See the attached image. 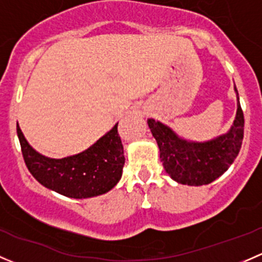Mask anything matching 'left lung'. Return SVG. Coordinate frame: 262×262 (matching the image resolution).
Masks as SVG:
<instances>
[{"label":"left lung","instance_id":"8db88e82","mask_svg":"<svg viewBox=\"0 0 262 262\" xmlns=\"http://www.w3.org/2000/svg\"><path fill=\"white\" fill-rule=\"evenodd\" d=\"M237 94V113L228 133L208 142H191L179 137L165 124L148 119L147 123L157 141L160 158L166 172L179 184L200 186L213 182L233 163L244 141L245 119Z\"/></svg>","mask_w":262,"mask_h":262}]
</instances>
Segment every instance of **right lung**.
I'll return each instance as SVG.
<instances>
[{"mask_svg": "<svg viewBox=\"0 0 262 262\" xmlns=\"http://www.w3.org/2000/svg\"><path fill=\"white\" fill-rule=\"evenodd\" d=\"M16 130L26 167L43 186L58 194L86 199L110 191L120 180L125 158L118 123L86 150L58 160L36 152L18 124Z\"/></svg>", "mask_w": 262, "mask_h": 262, "instance_id": "right-lung-1", "label": "right lung"}]
</instances>
